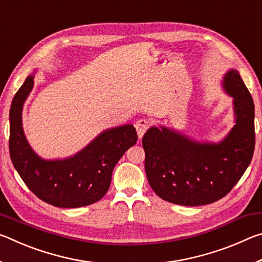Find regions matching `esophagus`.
Masks as SVG:
<instances>
[{"label":"esophagus","mask_w":262,"mask_h":262,"mask_svg":"<svg viewBox=\"0 0 262 262\" xmlns=\"http://www.w3.org/2000/svg\"><path fill=\"white\" fill-rule=\"evenodd\" d=\"M150 126V122L147 119H140L137 120L135 123V128L137 130V135H139V139H142V136L144 135V133L147 132V129Z\"/></svg>","instance_id":"esophagus-1"}]
</instances>
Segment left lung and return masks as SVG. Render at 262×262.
Masks as SVG:
<instances>
[{"label": "left lung", "instance_id": "1", "mask_svg": "<svg viewBox=\"0 0 262 262\" xmlns=\"http://www.w3.org/2000/svg\"><path fill=\"white\" fill-rule=\"evenodd\" d=\"M233 97L236 125L220 144H199L173 130L150 128L142 139L144 168L159 198L181 206L219 201L242 178L255 145L254 104L237 70L224 78Z\"/></svg>", "mask_w": 262, "mask_h": 262}]
</instances>
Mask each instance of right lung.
<instances>
[{"mask_svg":"<svg viewBox=\"0 0 262 262\" xmlns=\"http://www.w3.org/2000/svg\"><path fill=\"white\" fill-rule=\"evenodd\" d=\"M33 86L25 79L10 107L9 151L20 178L35 196L59 208H78L99 201L110 188L115 164L137 141L134 126L106 130L72 158L42 161L26 141L21 127V108Z\"/></svg>","mask_w":262,"mask_h":262,"instance_id":"add662e5","label":"right lung"}]
</instances>
